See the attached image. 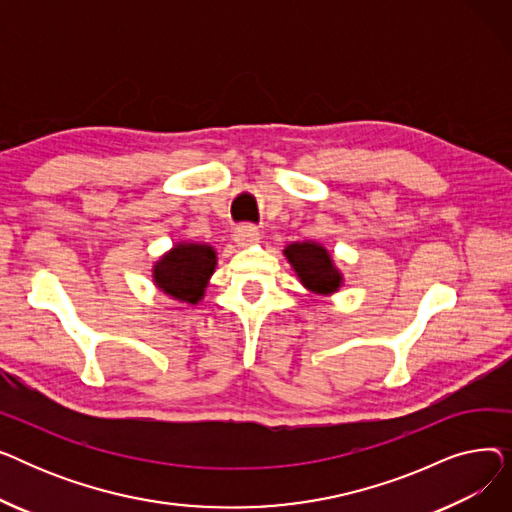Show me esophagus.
Segmentation results:
<instances>
[{"instance_id":"obj_1","label":"esophagus","mask_w":512,"mask_h":512,"mask_svg":"<svg viewBox=\"0 0 512 512\" xmlns=\"http://www.w3.org/2000/svg\"><path fill=\"white\" fill-rule=\"evenodd\" d=\"M232 238H234V242H236L238 247H251V245H257L259 238H261V232L255 226L245 224V226H238L234 230Z\"/></svg>"}]
</instances>
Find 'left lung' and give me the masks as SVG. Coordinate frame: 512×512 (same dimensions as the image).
<instances>
[{
	"mask_svg": "<svg viewBox=\"0 0 512 512\" xmlns=\"http://www.w3.org/2000/svg\"><path fill=\"white\" fill-rule=\"evenodd\" d=\"M284 257L288 259L299 282L319 297H330L342 286V274L336 267L330 251L319 245L315 240L290 242L284 249Z\"/></svg>",
	"mask_w": 512,
	"mask_h": 512,
	"instance_id": "8db88e82",
	"label": "left lung"
}]
</instances>
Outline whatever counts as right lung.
Wrapping results in <instances>:
<instances>
[{"instance_id": "right-lung-1", "label": "right lung", "mask_w": 512, "mask_h": 512, "mask_svg": "<svg viewBox=\"0 0 512 512\" xmlns=\"http://www.w3.org/2000/svg\"><path fill=\"white\" fill-rule=\"evenodd\" d=\"M218 265V253L205 242H176L153 265L155 286L178 303L197 305Z\"/></svg>"}]
</instances>
